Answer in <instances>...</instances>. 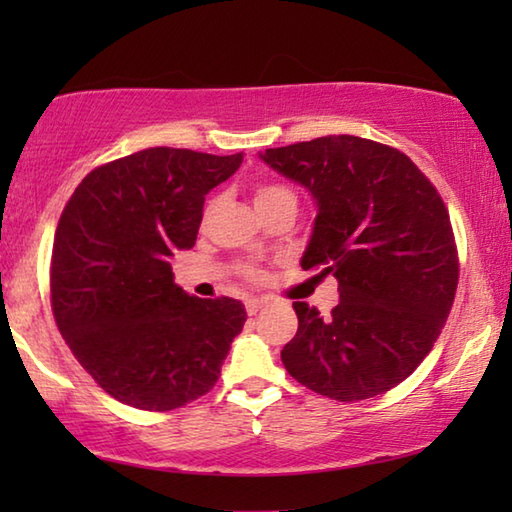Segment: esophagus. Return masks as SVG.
<instances>
[{"instance_id": "34e87169", "label": "esophagus", "mask_w": 512, "mask_h": 512, "mask_svg": "<svg viewBox=\"0 0 512 512\" xmlns=\"http://www.w3.org/2000/svg\"><path fill=\"white\" fill-rule=\"evenodd\" d=\"M266 302H268L266 298H248V300H246V311H248L250 316H255L259 309L266 307Z\"/></svg>"}]
</instances>
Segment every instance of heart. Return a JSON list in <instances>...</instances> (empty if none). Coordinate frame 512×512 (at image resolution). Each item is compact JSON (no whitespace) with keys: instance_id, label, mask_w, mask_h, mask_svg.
<instances>
[{"instance_id":"obj_1","label":"heart","mask_w":512,"mask_h":512,"mask_svg":"<svg viewBox=\"0 0 512 512\" xmlns=\"http://www.w3.org/2000/svg\"><path fill=\"white\" fill-rule=\"evenodd\" d=\"M253 201H255L257 210H264V207L275 205V203H280V201L296 203V194H293L291 189L284 187V185H257L255 187V194H253ZM244 271H246L248 277H253V280H257V277H259V271H257V268H253V266H246Z\"/></svg>"}]
</instances>
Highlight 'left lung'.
I'll use <instances>...</instances> for the list:
<instances>
[{"mask_svg":"<svg viewBox=\"0 0 512 512\" xmlns=\"http://www.w3.org/2000/svg\"><path fill=\"white\" fill-rule=\"evenodd\" d=\"M314 196L318 214L300 264L339 280L327 318L293 302L298 332L282 363L318 395L359 402L420 366L456 296L458 257L447 207L393 146L327 135L259 153Z\"/></svg>","mask_w":512,"mask_h":512,"instance_id":"8db88e82","label":"left lung"}]
</instances>
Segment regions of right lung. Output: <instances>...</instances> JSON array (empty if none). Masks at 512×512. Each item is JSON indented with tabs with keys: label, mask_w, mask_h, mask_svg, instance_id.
Masks as SVG:
<instances>
[{
	"label": "right lung",
	"mask_w": 512,
	"mask_h": 512,
	"mask_svg": "<svg viewBox=\"0 0 512 512\" xmlns=\"http://www.w3.org/2000/svg\"><path fill=\"white\" fill-rule=\"evenodd\" d=\"M244 153L155 146L90 171L60 214L51 309L69 350L121 404L171 411L216 384L244 329L239 300L173 282L171 257L196 244L210 189Z\"/></svg>",
	"instance_id": "1"
}]
</instances>
